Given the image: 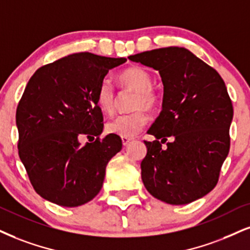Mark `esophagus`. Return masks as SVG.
<instances>
[{"label":"esophagus","instance_id":"obj_1","mask_svg":"<svg viewBox=\"0 0 250 250\" xmlns=\"http://www.w3.org/2000/svg\"><path fill=\"white\" fill-rule=\"evenodd\" d=\"M132 139L131 138H126V137H122V143H123V145H124V146H127L128 145V143H130Z\"/></svg>","mask_w":250,"mask_h":250}]
</instances>
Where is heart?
<instances>
[{
	"label": "heart",
	"instance_id": "obj_1",
	"mask_svg": "<svg viewBox=\"0 0 250 250\" xmlns=\"http://www.w3.org/2000/svg\"><path fill=\"white\" fill-rule=\"evenodd\" d=\"M123 90L133 91L131 109L126 115H120L107 122V133L131 138L137 135L146 126L148 115L146 110L153 111L160 103V95L153 87L152 75L139 66H130L117 75ZM96 103L104 115H112L117 105V94L109 80H103L96 90Z\"/></svg>",
	"mask_w": 250,
	"mask_h": 250
}]
</instances>
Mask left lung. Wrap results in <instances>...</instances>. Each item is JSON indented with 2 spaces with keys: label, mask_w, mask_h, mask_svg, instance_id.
Listing matches in <instances>:
<instances>
[{
  "label": "left lung",
  "mask_w": 250,
  "mask_h": 250,
  "mask_svg": "<svg viewBox=\"0 0 250 250\" xmlns=\"http://www.w3.org/2000/svg\"><path fill=\"white\" fill-rule=\"evenodd\" d=\"M128 59L159 70L165 90L161 113L148 130L156 140H145V188L172 205L202 198L217 186L229 152L233 105L224 80L183 47L158 48ZM165 142L167 149L162 148Z\"/></svg>",
  "instance_id": "8db88e82"
}]
</instances>
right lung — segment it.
I'll list each match as a JSON object with an SVG mask.
<instances>
[{
    "label": "right lung",
    "instance_id": "1",
    "mask_svg": "<svg viewBox=\"0 0 250 250\" xmlns=\"http://www.w3.org/2000/svg\"><path fill=\"white\" fill-rule=\"evenodd\" d=\"M125 61L83 52L31 76L16 110L18 155L42 198L75 208L101 191L106 165L122 149V140L115 134L101 138L103 113L96 90L107 72ZM82 135L97 139L81 146Z\"/></svg>",
    "mask_w": 250,
    "mask_h": 250
}]
</instances>
